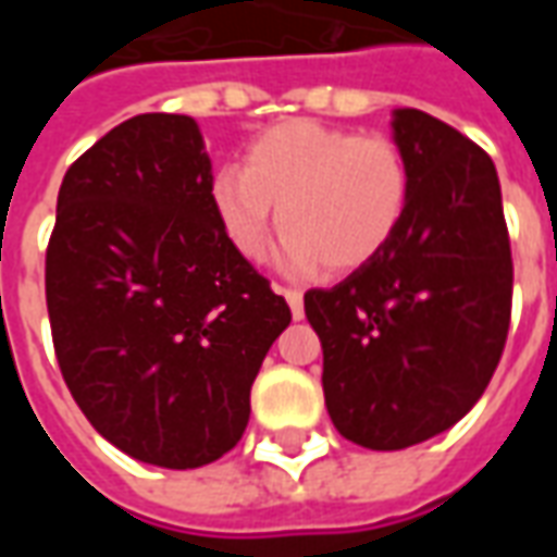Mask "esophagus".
I'll use <instances>...</instances> for the list:
<instances>
[{"label":"esophagus","mask_w":557,"mask_h":557,"mask_svg":"<svg viewBox=\"0 0 557 557\" xmlns=\"http://www.w3.org/2000/svg\"><path fill=\"white\" fill-rule=\"evenodd\" d=\"M277 292L289 301V310H292V319H304V295L298 289H283L277 286Z\"/></svg>","instance_id":"obj_1"}]
</instances>
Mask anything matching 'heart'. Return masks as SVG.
Returning <instances> with one entry per match:
<instances>
[{"mask_svg": "<svg viewBox=\"0 0 557 557\" xmlns=\"http://www.w3.org/2000/svg\"><path fill=\"white\" fill-rule=\"evenodd\" d=\"M208 199L232 250L262 262L280 226L286 271L351 274L385 253L411 202V170L391 137L292 119L268 127L242 166L214 172Z\"/></svg>", "mask_w": 557, "mask_h": 557, "instance_id": "1", "label": "heart"}]
</instances>
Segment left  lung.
I'll return each instance as SVG.
<instances>
[{
    "mask_svg": "<svg viewBox=\"0 0 557 557\" xmlns=\"http://www.w3.org/2000/svg\"><path fill=\"white\" fill-rule=\"evenodd\" d=\"M411 202L385 253L304 313L322 339L327 414L343 438L403 450L450 430L502 361L513 259L495 163L456 127L394 110Z\"/></svg>",
    "mask_w": 557,
    "mask_h": 557,
    "instance_id": "obj_1",
    "label": "left lung"
}]
</instances>
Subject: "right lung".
I'll return each instance as SVG.
<instances>
[{
  "mask_svg": "<svg viewBox=\"0 0 557 557\" xmlns=\"http://www.w3.org/2000/svg\"><path fill=\"white\" fill-rule=\"evenodd\" d=\"M190 115L127 119L71 163L47 244L67 391L139 462L199 468L242 442L289 304L232 250Z\"/></svg>",
  "mask_w": 557,
  "mask_h": 557,
  "instance_id": "obj_1",
  "label": "right lung"
}]
</instances>
